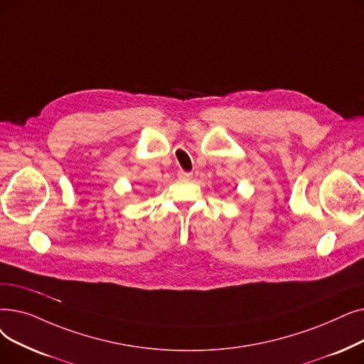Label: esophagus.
Returning <instances> with one entry per match:
<instances>
[{
	"mask_svg": "<svg viewBox=\"0 0 364 364\" xmlns=\"http://www.w3.org/2000/svg\"><path fill=\"white\" fill-rule=\"evenodd\" d=\"M177 176L180 180H191L193 173L192 172H186V171H178Z\"/></svg>",
	"mask_w": 364,
	"mask_h": 364,
	"instance_id": "1",
	"label": "esophagus"
}]
</instances>
